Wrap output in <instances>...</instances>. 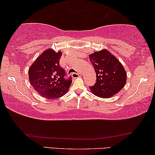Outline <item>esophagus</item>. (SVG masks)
<instances>
[{
    "label": "esophagus",
    "instance_id": "1",
    "mask_svg": "<svg viewBox=\"0 0 155 155\" xmlns=\"http://www.w3.org/2000/svg\"><path fill=\"white\" fill-rule=\"evenodd\" d=\"M71 76H72V78H77V76H78V77H80V76H82V73H73L72 74H71Z\"/></svg>",
    "mask_w": 155,
    "mask_h": 155
}]
</instances>
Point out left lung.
Segmentation results:
<instances>
[{"instance_id":"left-lung-1","label":"left lung","mask_w":155,"mask_h":155,"mask_svg":"<svg viewBox=\"0 0 155 155\" xmlns=\"http://www.w3.org/2000/svg\"><path fill=\"white\" fill-rule=\"evenodd\" d=\"M96 73V82L90 87L93 94L101 98L111 97L125 86L126 72L120 61L104 49L89 55Z\"/></svg>"}]
</instances>
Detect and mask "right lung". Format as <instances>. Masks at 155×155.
I'll use <instances>...</instances> for the list:
<instances>
[{"mask_svg":"<svg viewBox=\"0 0 155 155\" xmlns=\"http://www.w3.org/2000/svg\"><path fill=\"white\" fill-rule=\"evenodd\" d=\"M60 51L47 49L35 60L29 69L31 85L40 95L49 100L61 97L67 92L72 82L71 77L67 78L60 65Z\"/></svg>","mask_w":155,"mask_h":155,"instance_id":"add662e5","label":"right lung"}]
</instances>
